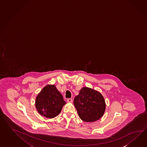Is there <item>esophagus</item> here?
<instances>
[{
	"label": "esophagus",
	"instance_id": "esophagus-1",
	"mask_svg": "<svg viewBox=\"0 0 147 147\" xmlns=\"http://www.w3.org/2000/svg\"><path fill=\"white\" fill-rule=\"evenodd\" d=\"M67 102H73V100L71 98H68V99H67Z\"/></svg>",
	"mask_w": 147,
	"mask_h": 147
}]
</instances>
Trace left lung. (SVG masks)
<instances>
[{
    "instance_id": "left-lung-1",
    "label": "left lung",
    "mask_w": 147,
    "mask_h": 147,
    "mask_svg": "<svg viewBox=\"0 0 147 147\" xmlns=\"http://www.w3.org/2000/svg\"><path fill=\"white\" fill-rule=\"evenodd\" d=\"M78 116L85 122H94L103 116L106 109L105 99L96 90L83 87L74 100Z\"/></svg>"
}]
</instances>
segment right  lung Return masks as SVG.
<instances>
[{
    "instance_id": "1",
    "label": "right lung",
    "mask_w": 147,
    "mask_h": 147,
    "mask_svg": "<svg viewBox=\"0 0 147 147\" xmlns=\"http://www.w3.org/2000/svg\"><path fill=\"white\" fill-rule=\"evenodd\" d=\"M65 104L63 96L55 86L48 85L36 96L35 105L41 115L48 118H53L60 114Z\"/></svg>"
}]
</instances>
